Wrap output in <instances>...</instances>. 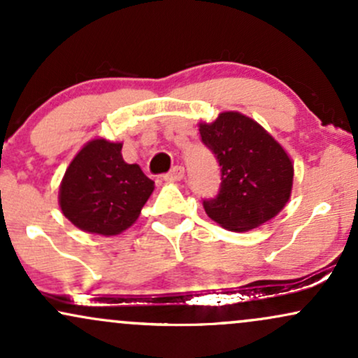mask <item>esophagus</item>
Masks as SVG:
<instances>
[{
  "label": "esophagus",
  "mask_w": 358,
  "mask_h": 358,
  "mask_svg": "<svg viewBox=\"0 0 358 358\" xmlns=\"http://www.w3.org/2000/svg\"><path fill=\"white\" fill-rule=\"evenodd\" d=\"M183 176H185V168L176 165V166L171 168V170L168 171L166 175H163V180H166V182H180Z\"/></svg>",
  "instance_id": "34e87169"
}]
</instances>
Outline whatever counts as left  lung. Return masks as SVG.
I'll list each match as a JSON object with an SVG mask.
<instances>
[{"instance_id":"1","label":"left lung","mask_w":358,"mask_h":358,"mask_svg":"<svg viewBox=\"0 0 358 358\" xmlns=\"http://www.w3.org/2000/svg\"><path fill=\"white\" fill-rule=\"evenodd\" d=\"M200 136L220 166L219 192L203 199L212 220L244 232L282 210L293 187V163L264 127L239 113H222L212 124H200Z\"/></svg>"}]
</instances>
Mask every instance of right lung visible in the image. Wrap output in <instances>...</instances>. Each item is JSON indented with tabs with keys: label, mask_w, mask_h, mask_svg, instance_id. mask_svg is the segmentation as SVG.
<instances>
[{
	"label": "right lung",
	"mask_w": 358,
	"mask_h": 358,
	"mask_svg": "<svg viewBox=\"0 0 358 358\" xmlns=\"http://www.w3.org/2000/svg\"><path fill=\"white\" fill-rule=\"evenodd\" d=\"M121 143L94 139L77 153L60 185V208L85 232L116 236L133 225L153 192L138 165H127Z\"/></svg>",
	"instance_id": "obj_1"
}]
</instances>
